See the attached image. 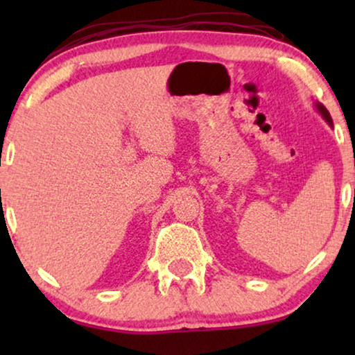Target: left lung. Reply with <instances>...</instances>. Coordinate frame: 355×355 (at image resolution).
<instances>
[{
  "mask_svg": "<svg viewBox=\"0 0 355 355\" xmlns=\"http://www.w3.org/2000/svg\"><path fill=\"white\" fill-rule=\"evenodd\" d=\"M315 108H317V111L320 114L323 116V119L327 121V123L329 124V128H333V119H331V116H329V113H328V110L324 108V106L322 105V103H318V101H315Z\"/></svg>",
  "mask_w": 355,
  "mask_h": 355,
  "instance_id": "obj_1",
  "label": "left lung"
}]
</instances>
